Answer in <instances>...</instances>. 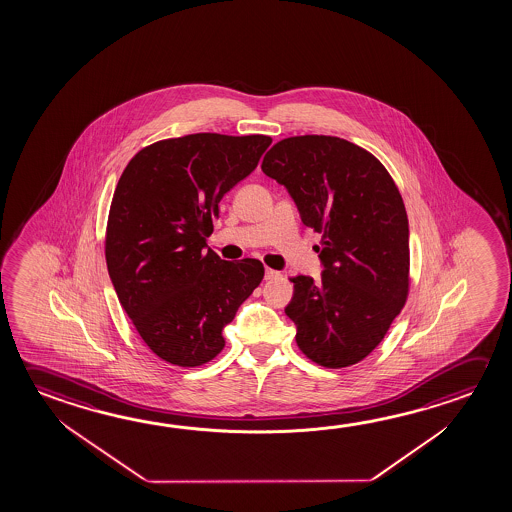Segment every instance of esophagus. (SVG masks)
I'll return each mask as SVG.
<instances>
[{
  "mask_svg": "<svg viewBox=\"0 0 512 512\" xmlns=\"http://www.w3.org/2000/svg\"><path fill=\"white\" fill-rule=\"evenodd\" d=\"M266 280H277V278L282 277V273L280 271H275V269L266 268Z\"/></svg>",
  "mask_w": 512,
  "mask_h": 512,
  "instance_id": "esophagus-1",
  "label": "esophagus"
}]
</instances>
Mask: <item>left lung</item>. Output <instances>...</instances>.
<instances>
[{"instance_id":"left-lung-1","label":"left lung","mask_w":512,"mask_h":512,"mask_svg":"<svg viewBox=\"0 0 512 512\" xmlns=\"http://www.w3.org/2000/svg\"><path fill=\"white\" fill-rule=\"evenodd\" d=\"M262 171L285 185L305 227L321 234V282L293 278L285 314L296 344L323 368H348L377 348L411 287L402 194L368 150L332 135L278 141Z\"/></svg>"}]
</instances>
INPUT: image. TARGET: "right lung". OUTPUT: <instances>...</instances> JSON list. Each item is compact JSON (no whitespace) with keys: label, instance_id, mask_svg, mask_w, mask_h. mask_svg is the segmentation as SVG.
<instances>
[{"label":"right lung","instance_id":"right-lung-1","mask_svg":"<svg viewBox=\"0 0 512 512\" xmlns=\"http://www.w3.org/2000/svg\"><path fill=\"white\" fill-rule=\"evenodd\" d=\"M269 135L162 139L128 162L110 203L105 259L119 303L151 352L180 368L212 361L223 328L264 278L257 259L205 250L219 202L257 168Z\"/></svg>","mask_w":512,"mask_h":512}]
</instances>
